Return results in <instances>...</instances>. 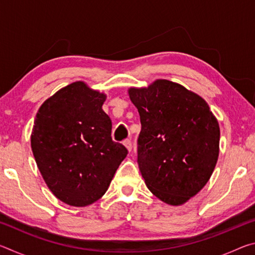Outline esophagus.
Returning a JSON list of instances; mask_svg holds the SVG:
<instances>
[{
    "instance_id": "34e87169",
    "label": "esophagus",
    "mask_w": 255,
    "mask_h": 255,
    "mask_svg": "<svg viewBox=\"0 0 255 255\" xmlns=\"http://www.w3.org/2000/svg\"><path fill=\"white\" fill-rule=\"evenodd\" d=\"M124 145H125V147H126V148L128 149V152H131L132 144H131L130 140H129V139H125V140H124Z\"/></svg>"
}]
</instances>
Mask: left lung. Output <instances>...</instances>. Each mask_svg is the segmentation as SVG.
<instances>
[{
  "label": "left lung",
  "mask_w": 255,
  "mask_h": 255,
  "mask_svg": "<svg viewBox=\"0 0 255 255\" xmlns=\"http://www.w3.org/2000/svg\"><path fill=\"white\" fill-rule=\"evenodd\" d=\"M128 94L140 116L137 162L146 185L167 205L185 204L215 170L217 119L200 96L169 80L129 88Z\"/></svg>",
  "instance_id": "8db88e82"
}]
</instances>
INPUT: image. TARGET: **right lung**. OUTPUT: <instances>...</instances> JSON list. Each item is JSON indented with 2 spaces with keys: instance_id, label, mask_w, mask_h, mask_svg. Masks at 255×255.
I'll return each instance as SVG.
<instances>
[{
  "instance_id": "1",
  "label": "right lung",
  "mask_w": 255,
  "mask_h": 255,
  "mask_svg": "<svg viewBox=\"0 0 255 255\" xmlns=\"http://www.w3.org/2000/svg\"><path fill=\"white\" fill-rule=\"evenodd\" d=\"M107 96L83 81L64 86L42 103L31 131L37 166L53 195L85 207L105 195L128 150L111 138Z\"/></svg>"
}]
</instances>
